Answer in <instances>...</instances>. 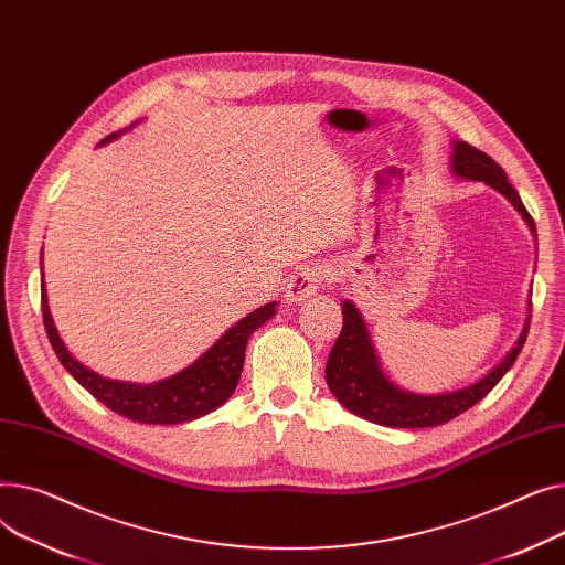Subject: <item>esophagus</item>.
Segmentation results:
<instances>
[{
	"mask_svg": "<svg viewBox=\"0 0 565 565\" xmlns=\"http://www.w3.org/2000/svg\"><path fill=\"white\" fill-rule=\"evenodd\" d=\"M323 280H326V269H321V267H319V269L312 267V269L296 271V274L289 278L287 289H285L287 301H291V303L306 301V298H310V296H315V294L319 291V287H321Z\"/></svg>",
	"mask_w": 565,
	"mask_h": 565,
	"instance_id": "1",
	"label": "esophagus"
}]
</instances>
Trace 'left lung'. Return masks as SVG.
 Here are the masks:
<instances>
[{
  "instance_id": "obj_1",
  "label": "left lung",
  "mask_w": 565,
  "mask_h": 565,
  "mask_svg": "<svg viewBox=\"0 0 565 565\" xmlns=\"http://www.w3.org/2000/svg\"><path fill=\"white\" fill-rule=\"evenodd\" d=\"M451 173L462 180L486 182L494 191H500L522 214L532 232H536L534 218L522 205L520 193L511 186L504 169L492 157H488L486 152L477 150L466 141H454ZM342 333L326 362V383L330 392L335 394V399L353 415L381 426L428 428L440 426L458 417L460 413H466L502 381V376L513 367L515 358L520 355L526 342L529 317L532 315H526L524 328L515 347L509 351V355H504V360L497 364V367H492L483 379L468 387L443 394H415L394 385L383 374L370 338V330L351 301H342Z\"/></svg>"
}]
</instances>
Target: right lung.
<instances>
[{
    "label": "right lung",
    "instance_id": "add662e5",
    "mask_svg": "<svg viewBox=\"0 0 565 565\" xmlns=\"http://www.w3.org/2000/svg\"><path fill=\"white\" fill-rule=\"evenodd\" d=\"M122 131H114V135L99 141V146L118 139ZM41 306L45 333L63 367L97 402H103L114 413L139 424H184L223 406L239 383L250 335L276 315V303L257 308L255 312L246 315L235 326L227 328L218 342L210 347L195 362H191L189 367L163 381L141 385L99 376L73 358V353L61 342L58 330L50 315L45 282H41Z\"/></svg>",
    "mask_w": 565,
    "mask_h": 565
}]
</instances>
